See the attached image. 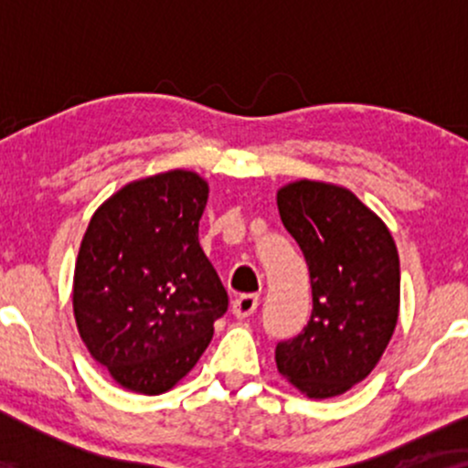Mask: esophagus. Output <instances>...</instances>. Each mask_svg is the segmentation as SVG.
I'll use <instances>...</instances> for the list:
<instances>
[{
	"label": "esophagus",
	"mask_w": 468,
	"mask_h": 468,
	"mask_svg": "<svg viewBox=\"0 0 468 468\" xmlns=\"http://www.w3.org/2000/svg\"><path fill=\"white\" fill-rule=\"evenodd\" d=\"M257 305H260V297L257 294H239L233 305H230V313L238 316V319H246V316L255 313Z\"/></svg>",
	"instance_id": "1"
}]
</instances>
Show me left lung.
I'll use <instances>...</instances> for the list:
<instances>
[{
    "label": "left lung",
    "mask_w": 468,
    "mask_h": 468,
    "mask_svg": "<svg viewBox=\"0 0 468 468\" xmlns=\"http://www.w3.org/2000/svg\"><path fill=\"white\" fill-rule=\"evenodd\" d=\"M277 207L313 286L308 325L277 343V369L308 399H335L367 378L394 335L399 250L383 219L346 186L290 182Z\"/></svg>",
    "instance_id": "obj_1"
}]
</instances>
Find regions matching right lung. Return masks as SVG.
Instances as JSON below:
<instances>
[{
	"mask_svg": "<svg viewBox=\"0 0 468 468\" xmlns=\"http://www.w3.org/2000/svg\"><path fill=\"white\" fill-rule=\"evenodd\" d=\"M208 182L171 169L133 180L94 211L74 266L80 341L127 391L180 383L213 338L229 294L197 241Z\"/></svg>",
	"mask_w": 468,
	"mask_h": 468,
	"instance_id": "add662e5",
	"label": "right lung"
}]
</instances>
